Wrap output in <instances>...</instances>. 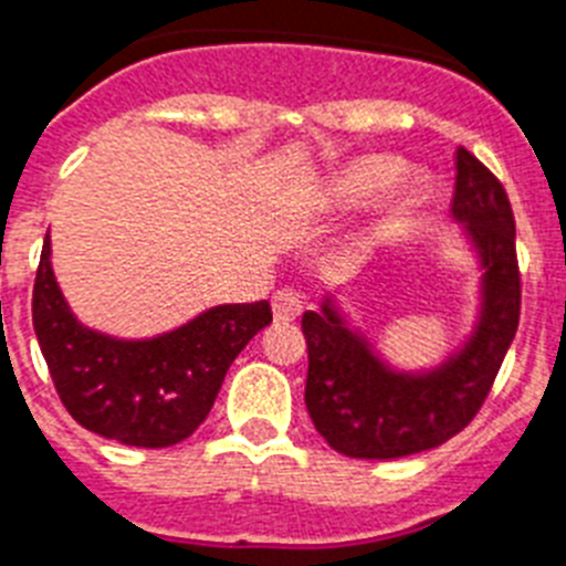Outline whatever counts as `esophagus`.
I'll return each mask as SVG.
<instances>
[{
  "mask_svg": "<svg viewBox=\"0 0 566 566\" xmlns=\"http://www.w3.org/2000/svg\"><path fill=\"white\" fill-rule=\"evenodd\" d=\"M302 313V298L293 291H279L273 296V316L275 322H293Z\"/></svg>",
  "mask_w": 566,
  "mask_h": 566,
  "instance_id": "obj_1",
  "label": "esophagus"
}]
</instances>
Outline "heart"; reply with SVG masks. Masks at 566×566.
<instances>
[{"instance_id": "heart-1", "label": "heart", "mask_w": 566, "mask_h": 566, "mask_svg": "<svg viewBox=\"0 0 566 566\" xmlns=\"http://www.w3.org/2000/svg\"><path fill=\"white\" fill-rule=\"evenodd\" d=\"M397 180L391 192L394 212H411L429 198V180L420 172L402 175V160L394 155H359L331 175L325 187V203L331 210H359L377 195L386 192Z\"/></svg>"}]
</instances>
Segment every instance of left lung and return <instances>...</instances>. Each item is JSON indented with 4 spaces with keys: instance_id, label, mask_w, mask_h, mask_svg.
Segmentation results:
<instances>
[{
    "instance_id": "8db88e82",
    "label": "left lung",
    "mask_w": 566,
    "mask_h": 566,
    "mask_svg": "<svg viewBox=\"0 0 566 566\" xmlns=\"http://www.w3.org/2000/svg\"><path fill=\"white\" fill-rule=\"evenodd\" d=\"M452 218L481 264V307L472 334L434 368L400 371L363 331L348 325L334 296L305 311V402L331 449L363 460L426 452L463 431L495 382L521 316L515 218L501 180L463 146L454 155Z\"/></svg>"
}]
</instances>
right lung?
<instances>
[{"instance_id":"add662e5","label":"right lung","mask_w":566,"mask_h":566,"mask_svg":"<svg viewBox=\"0 0 566 566\" xmlns=\"http://www.w3.org/2000/svg\"><path fill=\"white\" fill-rule=\"evenodd\" d=\"M273 322L268 302L218 305L187 325L117 339L77 322L51 270L45 235L33 282V331L69 415L123 446L164 449L187 440L210 415L232 359Z\"/></svg>"}]
</instances>
